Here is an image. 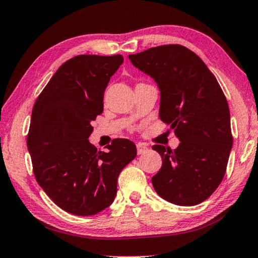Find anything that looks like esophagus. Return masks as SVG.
<instances>
[{
  "mask_svg": "<svg viewBox=\"0 0 258 258\" xmlns=\"http://www.w3.org/2000/svg\"><path fill=\"white\" fill-rule=\"evenodd\" d=\"M137 153H138V155H142V154H145L146 152H147L148 150V147L147 146H146L145 144H142V143H138L137 145Z\"/></svg>",
  "mask_w": 258,
  "mask_h": 258,
  "instance_id": "34e87169",
  "label": "esophagus"
}]
</instances>
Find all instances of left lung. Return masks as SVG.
<instances>
[{"label": "left lung", "instance_id": "1", "mask_svg": "<svg viewBox=\"0 0 258 258\" xmlns=\"http://www.w3.org/2000/svg\"><path fill=\"white\" fill-rule=\"evenodd\" d=\"M129 59L157 83L159 118L181 142L174 150L153 146L163 160L152 177L155 191L174 205H199L219 186L229 159L232 135L226 96L201 58L184 46L153 47Z\"/></svg>", "mask_w": 258, "mask_h": 258}]
</instances>
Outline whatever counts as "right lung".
I'll return each mask as SVG.
<instances>
[{
  "label": "right lung",
  "mask_w": 258,
  "mask_h": 258,
  "mask_svg": "<svg viewBox=\"0 0 258 258\" xmlns=\"http://www.w3.org/2000/svg\"><path fill=\"white\" fill-rule=\"evenodd\" d=\"M121 55H79L65 61L33 105L27 137L39 185L62 210L93 216L116 196L122 168L137 155L128 139H114L100 152L89 142L91 122L103 112L110 77Z\"/></svg>",
  "instance_id": "obj_1"
}]
</instances>
